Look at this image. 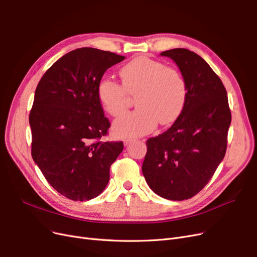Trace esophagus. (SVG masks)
Here are the masks:
<instances>
[{
  "label": "esophagus",
  "instance_id": "1",
  "mask_svg": "<svg viewBox=\"0 0 257 257\" xmlns=\"http://www.w3.org/2000/svg\"><path fill=\"white\" fill-rule=\"evenodd\" d=\"M134 141H135V139H132V138H126V139L123 140V142H124V146H128V145H131L132 142H134Z\"/></svg>",
  "mask_w": 257,
  "mask_h": 257
}]
</instances>
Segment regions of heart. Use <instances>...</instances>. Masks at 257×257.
Masks as SVG:
<instances>
[{
    "label": "heart",
    "mask_w": 257,
    "mask_h": 257,
    "mask_svg": "<svg viewBox=\"0 0 257 257\" xmlns=\"http://www.w3.org/2000/svg\"><path fill=\"white\" fill-rule=\"evenodd\" d=\"M120 76L122 84L103 77L97 88L100 103L115 117L126 109L128 95H137L138 108L114 122L116 135L139 137L152 132L158 122L168 125L179 116L186 103L188 86L178 69L148 57H138L121 67Z\"/></svg>",
    "instance_id": "heart-1"
}]
</instances>
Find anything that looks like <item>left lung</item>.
I'll list each match as a JSON object with an SVG mask.
<instances>
[{
	"label": "left lung",
	"instance_id": "1",
	"mask_svg": "<svg viewBox=\"0 0 257 257\" xmlns=\"http://www.w3.org/2000/svg\"><path fill=\"white\" fill-rule=\"evenodd\" d=\"M160 55L177 64L186 79L188 95L173 125L148 139L142 173L159 196L184 200L206 187L222 161L231 110L221 80L200 56L186 48Z\"/></svg>",
	"mask_w": 257,
	"mask_h": 257
}]
</instances>
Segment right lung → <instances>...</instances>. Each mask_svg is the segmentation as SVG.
Instances as JSON below:
<instances>
[{
	"label": "right lung",
	"instance_id": "add662e5",
	"mask_svg": "<svg viewBox=\"0 0 257 257\" xmlns=\"http://www.w3.org/2000/svg\"><path fill=\"white\" fill-rule=\"evenodd\" d=\"M125 57L82 47L51 65L36 88L29 114L32 156L48 183L75 201L97 197L122 141H102L110 126L98 98L99 81Z\"/></svg>",
	"mask_w": 257,
	"mask_h": 257
}]
</instances>
